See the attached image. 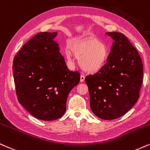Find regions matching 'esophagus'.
<instances>
[{
  "label": "esophagus",
  "mask_w": 150,
  "mask_h": 150,
  "mask_svg": "<svg viewBox=\"0 0 150 150\" xmlns=\"http://www.w3.org/2000/svg\"><path fill=\"white\" fill-rule=\"evenodd\" d=\"M84 81H85V76H84V75H81L80 81L81 82H83Z\"/></svg>",
  "instance_id": "esophagus-1"
}]
</instances>
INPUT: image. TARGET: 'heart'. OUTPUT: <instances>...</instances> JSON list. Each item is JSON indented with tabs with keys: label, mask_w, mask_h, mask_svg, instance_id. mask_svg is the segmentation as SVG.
<instances>
[{
	"label": "heart",
	"mask_w": 150,
	"mask_h": 150,
	"mask_svg": "<svg viewBox=\"0 0 150 150\" xmlns=\"http://www.w3.org/2000/svg\"><path fill=\"white\" fill-rule=\"evenodd\" d=\"M65 48V55L71 59L72 54L79 58V64L88 72H96L103 67L108 57L106 45L96 38L74 39Z\"/></svg>",
	"instance_id": "b5f03b06"
}]
</instances>
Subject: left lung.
Wrapping results in <instances>:
<instances>
[{
    "label": "left lung",
    "mask_w": 150,
    "mask_h": 150,
    "mask_svg": "<svg viewBox=\"0 0 150 150\" xmlns=\"http://www.w3.org/2000/svg\"><path fill=\"white\" fill-rule=\"evenodd\" d=\"M114 40L107 63L86 77L90 105L100 119L112 120L124 115L136 103L141 88L143 66L140 54L125 35L108 32Z\"/></svg>",
    "instance_id": "8db88e82"
}]
</instances>
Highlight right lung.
I'll return each mask as SVG.
<instances>
[{
	"mask_svg": "<svg viewBox=\"0 0 150 150\" xmlns=\"http://www.w3.org/2000/svg\"><path fill=\"white\" fill-rule=\"evenodd\" d=\"M57 33L40 32L23 45L13 59L19 103L37 119L52 121L64 115L69 93L80 74L70 71L58 44Z\"/></svg>",
	"mask_w": 150,
	"mask_h": 150,
	"instance_id": "1",
	"label": "right lung"
}]
</instances>
